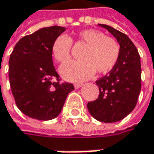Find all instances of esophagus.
Masks as SVG:
<instances>
[{"label":"esophagus","instance_id":"1","mask_svg":"<svg viewBox=\"0 0 154 154\" xmlns=\"http://www.w3.org/2000/svg\"><path fill=\"white\" fill-rule=\"evenodd\" d=\"M82 86H83V84H81V83H76V84H74V88L76 89L81 88Z\"/></svg>","mask_w":154,"mask_h":154}]
</instances>
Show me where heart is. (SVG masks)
<instances>
[{
    "label": "heart",
    "mask_w": 154,
    "mask_h": 154,
    "mask_svg": "<svg viewBox=\"0 0 154 154\" xmlns=\"http://www.w3.org/2000/svg\"><path fill=\"white\" fill-rule=\"evenodd\" d=\"M77 43L84 44L81 59L83 60L72 61L60 67V74L66 81L80 82L91 78L95 72H109L116 65L120 54V48L116 40L107 37L103 32L96 29H85L78 33ZM73 42L70 37L60 35L52 45V54L60 64L71 60Z\"/></svg>",
    "instance_id": "b5f03b06"
}]
</instances>
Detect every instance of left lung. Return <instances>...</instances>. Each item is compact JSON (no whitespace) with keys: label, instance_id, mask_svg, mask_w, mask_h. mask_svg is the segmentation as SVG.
<instances>
[{"label":"left lung","instance_id":"left-lung-1","mask_svg":"<svg viewBox=\"0 0 154 154\" xmlns=\"http://www.w3.org/2000/svg\"><path fill=\"white\" fill-rule=\"evenodd\" d=\"M113 35L119 44L120 54L116 65L96 81L100 94L88 103L90 114L105 123L117 122L134 109L141 89L140 56L127 35L113 27L99 24Z\"/></svg>","mask_w":154,"mask_h":154}]
</instances>
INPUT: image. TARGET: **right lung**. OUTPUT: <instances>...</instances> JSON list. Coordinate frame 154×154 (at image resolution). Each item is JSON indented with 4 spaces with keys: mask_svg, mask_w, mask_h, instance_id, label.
I'll return each mask as SVG.
<instances>
[{
    "mask_svg": "<svg viewBox=\"0 0 154 154\" xmlns=\"http://www.w3.org/2000/svg\"><path fill=\"white\" fill-rule=\"evenodd\" d=\"M66 30L53 26L26 35L16 43L8 62V77L17 107L27 116L49 120L60 114L74 88L60 83L53 64L52 45Z\"/></svg>",
    "mask_w": 154,
    "mask_h": 154,
    "instance_id": "1",
    "label": "right lung"
}]
</instances>
